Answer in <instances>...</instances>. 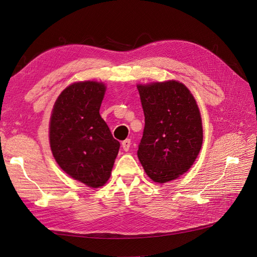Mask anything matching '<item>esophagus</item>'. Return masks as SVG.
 Wrapping results in <instances>:
<instances>
[{
  "mask_svg": "<svg viewBox=\"0 0 257 257\" xmlns=\"http://www.w3.org/2000/svg\"><path fill=\"white\" fill-rule=\"evenodd\" d=\"M130 147H131V139H125L124 141H123L122 148H123V150H124V151L127 152L130 150Z\"/></svg>",
  "mask_w": 257,
  "mask_h": 257,
  "instance_id": "1",
  "label": "esophagus"
}]
</instances>
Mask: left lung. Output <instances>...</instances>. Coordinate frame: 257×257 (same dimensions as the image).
I'll return each instance as SVG.
<instances>
[{
  "label": "left lung",
  "mask_w": 257,
  "mask_h": 257,
  "mask_svg": "<svg viewBox=\"0 0 257 257\" xmlns=\"http://www.w3.org/2000/svg\"><path fill=\"white\" fill-rule=\"evenodd\" d=\"M145 113L138 158L148 176L167 183L188 171L203 141L199 107L188 88L178 81L138 85Z\"/></svg>",
  "instance_id": "obj_1"
}]
</instances>
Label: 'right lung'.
Returning a JSON list of instances; mask_svg holds the SVG:
<instances>
[{"instance_id":"add662e5","label":"right lung","mask_w":257,"mask_h":257,"mask_svg":"<svg viewBox=\"0 0 257 257\" xmlns=\"http://www.w3.org/2000/svg\"><path fill=\"white\" fill-rule=\"evenodd\" d=\"M105 91L103 83H73L59 94L50 120V146L56 163L92 188L108 181L120 148L100 116Z\"/></svg>"}]
</instances>
